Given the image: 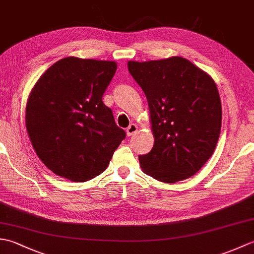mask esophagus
I'll use <instances>...</instances> for the list:
<instances>
[{
    "label": "esophagus",
    "instance_id": "obj_1",
    "mask_svg": "<svg viewBox=\"0 0 254 254\" xmlns=\"http://www.w3.org/2000/svg\"><path fill=\"white\" fill-rule=\"evenodd\" d=\"M137 126L135 123H132V124H130V126H128V127L127 128V134L128 136H131V135H133V134H135L136 132H137Z\"/></svg>",
    "mask_w": 254,
    "mask_h": 254
}]
</instances>
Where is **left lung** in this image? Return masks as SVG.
<instances>
[{
    "instance_id": "left-lung-1",
    "label": "left lung",
    "mask_w": 254,
    "mask_h": 254,
    "mask_svg": "<svg viewBox=\"0 0 254 254\" xmlns=\"http://www.w3.org/2000/svg\"><path fill=\"white\" fill-rule=\"evenodd\" d=\"M128 72L147 98L154 146L138 156L154 179H188L213 155L222 127V104L214 79L180 57L127 62Z\"/></svg>"
}]
</instances>
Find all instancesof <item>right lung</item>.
Returning a JSON list of instances; mask_svg holds the SVG:
<instances>
[{
    "mask_svg": "<svg viewBox=\"0 0 254 254\" xmlns=\"http://www.w3.org/2000/svg\"><path fill=\"white\" fill-rule=\"evenodd\" d=\"M117 71L113 61L68 57L41 75L26 106V128L36 154L73 182L102 174L126 138L102 96Z\"/></svg>",
    "mask_w": 254,
    "mask_h": 254,
    "instance_id": "add662e5",
    "label": "right lung"
}]
</instances>
